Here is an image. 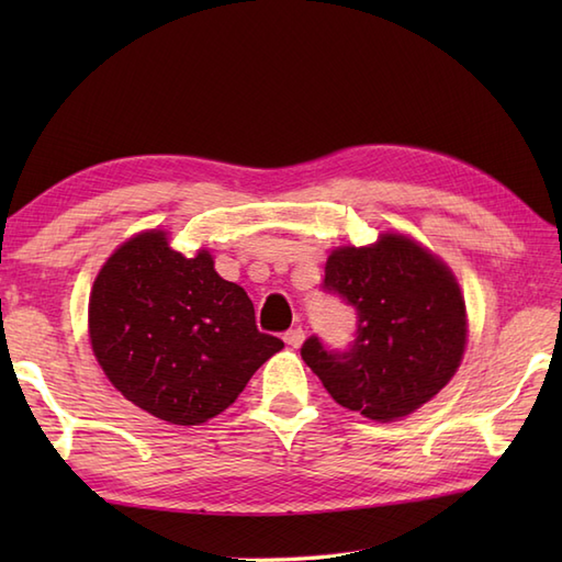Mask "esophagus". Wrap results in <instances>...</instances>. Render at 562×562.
<instances>
[{
	"instance_id": "1",
	"label": "esophagus",
	"mask_w": 562,
	"mask_h": 562,
	"mask_svg": "<svg viewBox=\"0 0 562 562\" xmlns=\"http://www.w3.org/2000/svg\"><path fill=\"white\" fill-rule=\"evenodd\" d=\"M282 340L288 342L290 348H300V345L304 342V330H302L300 326H296V328H290V330L284 333V336H282Z\"/></svg>"
}]
</instances>
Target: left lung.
<instances>
[{
    "label": "left lung",
    "instance_id": "1",
    "mask_svg": "<svg viewBox=\"0 0 562 562\" xmlns=\"http://www.w3.org/2000/svg\"><path fill=\"white\" fill-rule=\"evenodd\" d=\"M324 290L355 306L348 350L316 336L302 360L342 408L376 423L398 420L435 398L457 374L465 348V304L457 278L403 234L372 246H340L326 262Z\"/></svg>",
    "mask_w": 562,
    "mask_h": 562
}]
</instances>
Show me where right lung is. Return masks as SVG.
Masks as SVG:
<instances>
[{
    "instance_id": "right-lung-1",
    "label": "right lung",
    "mask_w": 562,
    "mask_h": 562,
    "mask_svg": "<svg viewBox=\"0 0 562 562\" xmlns=\"http://www.w3.org/2000/svg\"><path fill=\"white\" fill-rule=\"evenodd\" d=\"M91 348L111 384L171 425H200L238 398L284 342L256 326L244 288L207 250L186 258L151 229L105 260L89 300Z\"/></svg>"
}]
</instances>
